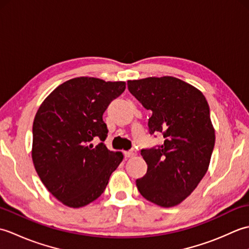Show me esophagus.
Returning a JSON list of instances; mask_svg holds the SVG:
<instances>
[{"label": "esophagus", "mask_w": 249, "mask_h": 249, "mask_svg": "<svg viewBox=\"0 0 249 249\" xmlns=\"http://www.w3.org/2000/svg\"><path fill=\"white\" fill-rule=\"evenodd\" d=\"M124 155L126 158H130V157H134L137 155V152L135 150H130V151H127L124 153Z\"/></svg>", "instance_id": "esophagus-1"}]
</instances>
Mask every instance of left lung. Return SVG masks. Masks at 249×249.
<instances>
[{"label": "left lung", "instance_id": "8db88e82", "mask_svg": "<svg viewBox=\"0 0 249 249\" xmlns=\"http://www.w3.org/2000/svg\"><path fill=\"white\" fill-rule=\"evenodd\" d=\"M127 87L152 111L150 134L161 133L165 139L160 145L141 150L147 171L136 181L137 188L162 208L178 205L209 169L215 144L209 104L198 89L170 76L128 80Z\"/></svg>", "mask_w": 249, "mask_h": 249}]
</instances>
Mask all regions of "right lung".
<instances>
[{"label": "right lung", "instance_id": "add662e5", "mask_svg": "<svg viewBox=\"0 0 249 249\" xmlns=\"http://www.w3.org/2000/svg\"><path fill=\"white\" fill-rule=\"evenodd\" d=\"M124 81L71 79L53 89L37 110L33 123L32 160L46 188L70 208L96 200L123 160L107 149L103 114L125 91ZM99 139L97 146L91 143Z\"/></svg>", "mask_w": 249, "mask_h": 249}]
</instances>
